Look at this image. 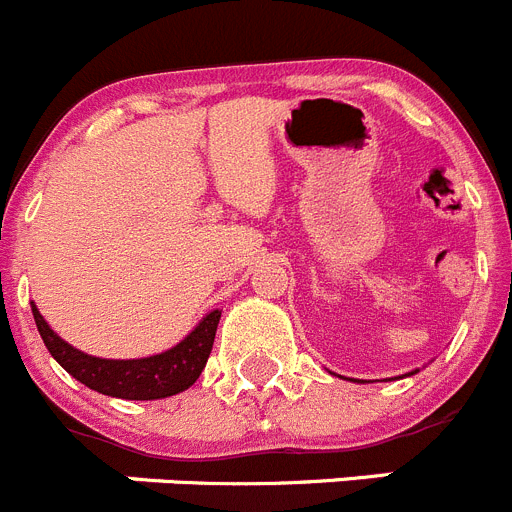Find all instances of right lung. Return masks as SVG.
Instances as JSON below:
<instances>
[{
    "mask_svg": "<svg viewBox=\"0 0 512 512\" xmlns=\"http://www.w3.org/2000/svg\"><path fill=\"white\" fill-rule=\"evenodd\" d=\"M32 316L38 324L40 336L45 347L53 354V359L68 375L84 382L86 388L96 390L101 395L124 400H158L168 395L183 393L199 380L201 370L206 367L214 336L222 311H211L191 334L176 344L173 349L155 357L145 359H99L89 354L78 352L71 344H66L61 336L55 334L40 311L32 306Z\"/></svg>",
    "mask_w": 512,
    "mask_h": 512,
    "instance_id": "add662e5",
    "label": "right lung"
}]
</instances>
